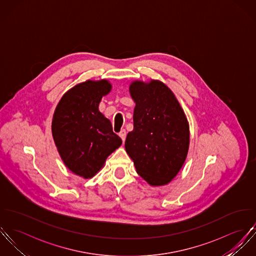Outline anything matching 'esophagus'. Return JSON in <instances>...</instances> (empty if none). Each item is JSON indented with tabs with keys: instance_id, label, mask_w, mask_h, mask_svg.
I'll return each instance as SVG.
<instances>
[{
	"instance_id": "1",
	"label": "esophagus",
	"mask_w": 256,
	"mask_h": 256,
	"mask_svg": "<svg viewBox=\"0 0 256 256\" xmlns=\"http://www.w3.org/2000/svg\"><path fill=\"white\" fill-rule=\"evenodd\" d=\"M118 136H120V138H122V140L124 142V140H126V130H122L120 132Z\"/></svg>"
}]
</instances>
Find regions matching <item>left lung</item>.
Wrapping results in <instances>:
<instances>
[{"mask_svg":"<svg viewBox=\"0 0 256 256\" xmlns=\"http://www.w3.org/2000/svg\"><path fill=\"white\" fill-rule=\"evenodd\" d=\"M130 94L136 106L126 152L150 185H166L176 177L189 150L186 114L173 92L159 80L132 81Z\"/></svg>","mask_w":256,"mask_h":256,"instance_id":"1","label":"left lung"}]
</instances>
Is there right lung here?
Here are the masks:
<instances>
[{
	"instance_id": "right-lung-1",
	"label": "right lung",
	"mask_w": 256,
	"mask_h": 256,
	"mask_svg": "<svg viewBox=\"0 0 256 256\" xmlns=\"http://www.w3.org/2000/svg\"><path fill=\"white\" fill-rule=\"evenodd\" d=\"M110 90L106 79L79 83L62 96L53 114L52 136L58 154L71 172L84 179L95 176L122 142L99 110Z\"/></svg>"
}]
</instances>
